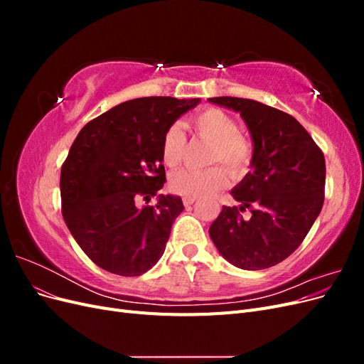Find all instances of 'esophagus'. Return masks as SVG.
<instances>
[{"mask_svg":"<svg viewBox=\"0 0 364 364\" xmlns=\"http://www.w3.org/2000/svg\"><path fill=\"white\" fill-rule=\"evenodd\" d=\"M182 200H183V205H185V206H191L193 203L197 202V197H188V196H185Z\"/></svg>","mask_w":364,"mask_h":364,"instance_id":"esophagus-1","label":"esophagus"}]
</instances>
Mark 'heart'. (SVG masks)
I'll list each match as a JSON object with an SVG mask.
<instances>
[{
    "instance_id": "heart-1",
    "label": "heart",
    "mask_w": 364,
    "mask_h": 364,
    "mask_svg": "<svg viewBox=\"0 0 364 364\" xmlns=\"http://www.w3.org/2000/svg\"><path fill=\"white\" fill-rule=\"evenodd\" d=\"M190 124L200 138L213 142L209 162H223L234 176L243 173L252 161V146L238 134V123L222 109L208 107L196 114ZM186 136L178 124L170 126L162 136V158L168 167L179 165L185 155ZM229 176L223 167L208 170H179L170 178V190L188 197H203L223 190Z\"/></svg>"
}]
</instances>
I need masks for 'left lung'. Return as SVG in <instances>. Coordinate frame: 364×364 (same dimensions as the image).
<instances>
[{
  "label": "left lung",
  "mask_w": 364,
  "mask_h": 364,
  "mask_svg": "<svg viewBox=\"0 0 364 364\" xmlns=\"http://www.w3.org/2000/svg\"><path fill=\"white\" fill-rule=\"evenodd\" d=\"M232 109L252 138L250 168L230 190L250 208L245 220L237 206H223L209 228L214 246L226 261L243 270H262L301 246L321 214L325 194V158L299 121L278 109L237 97L208 98Z\"/></svg>",
  "instance_id": "1"
}]
</instances>
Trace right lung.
<instances>
[{
    "label": "right lung",
    "instance_id": "obj_1",
    "mask_svg": "<svg viewBox=\"0 0 364 364\" xmlns=\"http://www.w3.org/2000/svg\"><path fill=\"white\" fill-rule=\"evenodd\" d=\"M200 98L142 97L90 121L74 139L60 171L62 214L77 245L98 267L139 277L162 257L179 196L165 183L162 136Z\"/></svg>",
    "mask_w": 364,
    "mask_h": 364
}]
</instances>
